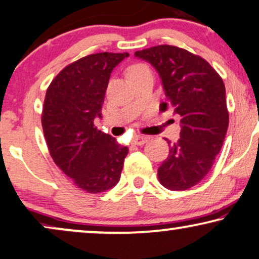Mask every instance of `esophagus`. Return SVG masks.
Wrapping results in <instances>:
<instances>
[{"label": "esophagus", "mask_w": 259, "mask_h": 259, "mask_svg": "<svg viewBox=\"0 0 259 259\" xmlns=\"http://www.w3.org/2000/svg\"><path fill=\"white\" fill-rule=\"evenodd\" d=\"M148 140H149V138L147 136H141V135H137V136L134 137L133 143L136 144V145H143L144 143H147Z\"/></svg>", "instance_id": "esophagus-1"}]
</instances>
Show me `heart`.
Listing matches in <instances>:
<instances>
[{"mask_svg": "<svg viewBox=\"0 0 259 259\" xmlns=\"http://www.w3.org/2000/svg\"><path fill=\"white\" fill-rule=\"evenodd\" d=\"M145 70H149V68L147 67V65L134 64V65H131L130 68H128V70H126V76H128V78H130L131 76H135V75L140 74V72H143Z\"/></svg>", "mask_w": 259, "mask_h": 259, "instance_id": "obj_1", "label": "heart"}]
</instances>
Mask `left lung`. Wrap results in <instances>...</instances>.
I'll return each instance as SVG.
<instances>
[{"label":"left lung","mask_w":259,"mask_h":259,"mask_svg":"<svg viewBox=\"0 0 259 259\" xmlns=\"http://www.w3.org/2000/svg\"><path fill=\"white\" fill-rule=\"evenodd\" d=\"M162 79L166 102L181 116L180 140L169 144V155L158 167L163 187L183 191L199 183L220 154L229 126L223 79L201 56L174 46H157L135 53Z\"/></svg>","instance_id":"obj_1"}]
</instances>
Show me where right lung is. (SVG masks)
I'll list each match as a JSON object with an SVG mask.
<instances>
[{
	"label": "right lung",
	"mask_w": 259,
	"mask_h": 259,
	"mask_svg": "<svg viewBox=\"0 0 259 259\" xmlns=\"http://www.w3.org/2000/svg\"><path fill=\"white\" fill-rule=\"evenodd\" d=\"M128 53H98L79 58L58 74L47 90L43 133L55 164L90 194L114 188L129 149L94 125L111 71Z\"/></svg>",
	"instance_id": "obj_1"
}]
</instances>
